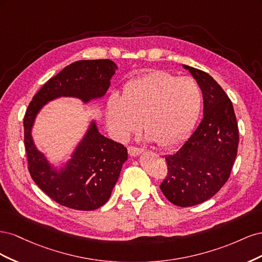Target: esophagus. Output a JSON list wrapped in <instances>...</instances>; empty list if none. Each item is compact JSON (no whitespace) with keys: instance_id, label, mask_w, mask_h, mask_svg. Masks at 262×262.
<instances>
[{"instance_id":"esophagus-1","label":"esophagus","mask_w":262,"mask_h":262,"mask_svg":"<svg viewBox=\"0 0 262 262\" xmlns=\"http://www.w3.org/2000/svg\"><path fill=\"white\" fill-rule=\"evenodd\" d=\"M144 150L141 149V148H138V147H134V146H129L128 147V153L130 156H133V157H137L139 156L141 153H143Z\"/></svg>"}]
</instances>
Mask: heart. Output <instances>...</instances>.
Segmentation results:
<instances>
[{
	"mask_svg": "<svg viewBox=\"0 0 262 262\" xmlns=\"http://www.w3.org/2000/svg\"><path fill=\"white\" fill-rule=\"evenodd\" d=\"M201 107L202 93L195 80L153 71L126 84L120 98H109L106 119L118 140H128L142 122L147 140L171 147L191 132Z\"/></svg>",
	"mask_w": 262,
	"mask_h": 262,
	"instance_id": "b5f03b06",
	"label": "heart"
}]
</instances>
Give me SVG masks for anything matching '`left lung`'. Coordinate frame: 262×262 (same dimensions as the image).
Segmentation results:
<instances>
[{
  "mask_svg": "<svg viewBox=\"0 0 262 262\" xmlns=\"http://www.w3.org/2000/svg\"><path fill=\"white\" fill-rule=\"evenodd\" d=\"M199 84L203 118L172 154L166 155L168 173L160 186L178 207L209 200L231 175L238 147V126L231 99L214 78L201 70L182 64Z\"/></svg>",
  "mask_w": 262,
  "mask_h": 262,
  "instance_id": "left-lung-1",
  "label": "left lung"
}]
</instances>
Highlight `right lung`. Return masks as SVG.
<instances>
[{
	"label": "right lung",
	"instance_id": "obj_1",
	"mask_svg": "<svg viewBox=\"0 0 262 262\" xmlns=\"http://www.w3.org/2000/svg\"><path fill=\"white\" fill-rule=\"evenodd\" d=\"M117 64L112 60H82L72 63L47 82L35 95L24 118V142L31 178L51 199L67 208L92 211L102 207L112 195L128 150L98 131L92 119L83 138L67 162L51 164L39 150L33 128L40 110L61 97L83 104L105 96Z\"/></svg>",
	"mask_w": 262,
	"mask_h": 262
}]
</instances>
